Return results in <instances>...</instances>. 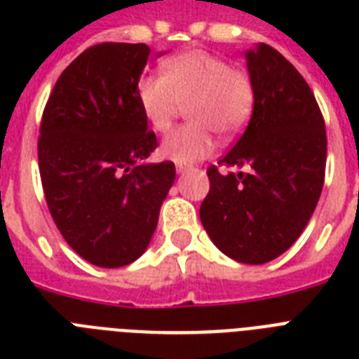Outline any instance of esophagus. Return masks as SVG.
Masks as SVG:
<instances>
[{
    "mask_svg": "<svg viewBox=\"0 0 359 359\" xmlns=\"http://www.w3.org/2000/svg\"><path fill=\"white\" fill-rule=\"evenodd\" d=\"M188 171H190V168H186V165H182V163H179V165H177V173L179 175H184V173H188Z\"/></svg>",
    "mask_w": 359,
    "mask_h": 359,
    "instance_id": "obj_1",
    "label": "esophagus"
}]
</instances>
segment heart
Here are the masks:
<instances>
[{
    "label": "heart",
    "mask_w": 359,
    "mask_h": 359,
    "mask_svg": "<svg viewBox=\"0 0 359 359\" xmlns=\"http://www.w3.org/2000/svg\"><path fill=\"white\" fill-rule=\"evenodd\" d=\"M163 76H143L137 102L145 119L165 132L188 106L191 123L162 141V156L194 163L210 156L216 134L233 137L244 128L253 109V86L244 70L205 50H188L162 65Z\"/></svg>",
    "instance_id": "heart-1"
}]
</instances>
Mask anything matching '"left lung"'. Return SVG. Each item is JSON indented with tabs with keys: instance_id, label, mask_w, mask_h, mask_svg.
Instances as JSON below:
<instances>
[{
	"instance_id": "left-lung-1",
	"label": "left lung",
	"mask_w": 359,
	"mask_h": 359,
	"mask_svg": "<svg viewBox=\"0 0 359 359\" xmlns=\"http://www.w3.org/2000/svg\"><path fill=\"white\" fill-rule=\"evenodd\" d=\"M253 114L235 147L208 169L199 216L214 245L245 264L289 250L315 212L324 184L326 130L302 74L268 44L244 53Z\"/></svg>"
}]
</instances>
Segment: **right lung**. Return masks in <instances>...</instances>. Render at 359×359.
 <instances>
[{
    "mask_svg": "<svg viewBox=\"0 0 359 359\" xmlns=\"http://www.w3.org/2000/svg\"><path fill=\"white\" fill-rule=\"evenodd\" d=\"M149 55L147 44L87 48L42 114L39 168L50 214L67 244L100 268L145 253L175 182L173 162H147L158 147L137 102Z\"/></svg>",
    "mask_w": 359,
    "mask_h": 359,
    "instance_id": "add662e5",
    "label": "right lung"
}]
</instances>
